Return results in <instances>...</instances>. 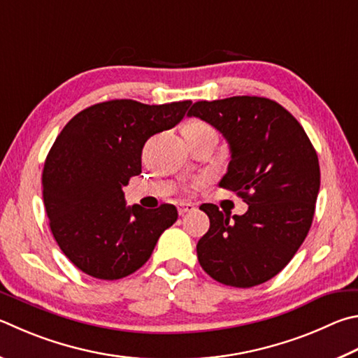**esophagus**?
<instances>
[{
    "label": "esophagus",
    "mask_w": 358,
    "mask_h": 358,
    "mask_svg": "<svg viewBox=\"0 0 358 358\" xmlns=\"http://www.w3.org/2000/svg\"><path fill=\"white\" fill-rule=\"evenodd\" d=\"M194 210H196V205L189 203V201H180V203H178V214H180V216H183V214L191 213Z\"/></svg>",
    "instance_id": "34e87169"
}]
</instances>
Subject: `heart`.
Masks as SVG:
<instances>
[{"instance_id":"b5f03b06","label":"heart","mask_w":358,"mask_h":358,"mask_svg":"<svg viewBox=\"0 0 358 358\" xmlns=\"http://www.w3.org/2000/svg\"><path fill=\"white\" fill-rule=\"evenodd\" d=\"M186 131H191V133H214V129L211 127L205 125V123H191L189 127L186 128Z\"/></svg>"}]
</instances>
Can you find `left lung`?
I'll return each instance as SVG.
<instances>
[{
    "mask_svg": "<svg viewBox=\"0 0 358 358\" xmlns=\"http://www.w3.org/2000/svg\"><path fill=\"white\" fill-rule=\"evenodd\" d=\"M187 115L229 142L231 158L219 186L249 205L233 217L213 203L200 206L210 230L197 243L199 263L229 287L268 282L291 262L313 222L321 183L315 147L292 114L264 96L197 101Z\"/></svg>",
    "mask_w": 358,
    "mask_h": 358,
    "instance_id": "8db88e82",
    "label": "left lung"
}]
</instances>
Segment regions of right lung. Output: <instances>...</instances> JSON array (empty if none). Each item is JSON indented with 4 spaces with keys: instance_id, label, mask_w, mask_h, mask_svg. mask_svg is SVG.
<instances>
[{
    "instance_id": "obj_1",
    "label": "right lung",
    "mask_w": 358,
    "mask_h": 358,
    "mask_svg": "<svg viewBox=\"0 0 358 358\" xmlns=\"http://www.w3.org/2000/svg\"><path fill=\"white\" fill-rule=\"evenodd\" d=\"M191 103H96L56 138L43 166V203L57 245L84 274L100 280L133 274L175 224L173 205L127 206L122 187L141 173L147 139L177 125Z\"/></svg>"
}]
</instances>
